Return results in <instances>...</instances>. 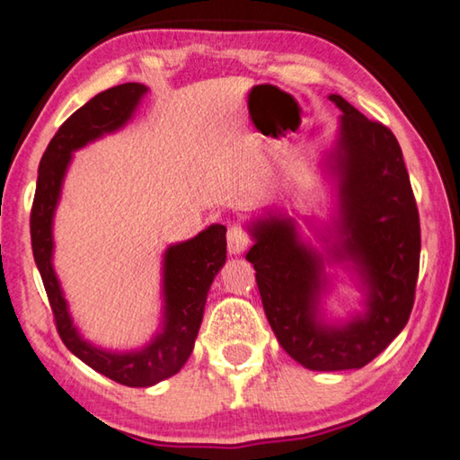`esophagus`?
I'll use <instances>...</instances> for the list:
<instances>
[{"label":"esophagus","instance_id":"34e87169","mask_svg":"<svg viewBox=\"0 0 460 460\" xmlns=\"http://www.w3.org/2000/svg\"><path fill=\"white\" fill-rule=\"evenodd\" d=\"M252 243V237H249V233L239 227V225H231L229 231H227V249L231 255H241L245 252V249Z\"/></svg>","mask_w":460,"mask_h":460}]
</instances>
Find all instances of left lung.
Listing matches in <instances>:
<instances>
[{
    "label": "left lung",
    "mask_w": 460,
    "mask_h": 460,
    "mask_svg": "<svg viewBox=\"0 0 460 460\" xmlns=\"http://www.w3.org/2000/svg\"><path fill=\"white\" fill-rule=\"evenodd\" d=\"M329 99L341 118L324 162L337 189L327 255L282 213L249 223L255 243L245 255L279 345L313 371L361 369L376 359L408 323L420 270V217L398 139L341 95ZM331 261H351L366 296V310L349 322L323 321Z\"/></svg>",
    "instance_id": "left-lung-1"
}]
</instances>
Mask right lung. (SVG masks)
<instances>
[{"label":"right lung","mask_w":460,"mask_h":460,"mask_svg":"<svg viewBox=\"0 0 460 460\" xmlns=\"http://www.w3.org/2000/svg\"><path fill=\"white\" fill-rule=\"evenodd\" d=\"M146 93V84H118L99 93L62 123L40 160L32 215H30L34 261L49 294L62 342L91 369L128 387H150L182 369L194 349L208 288L227 260L225 225H211L197 237L170 245L162 263V298H164L162 324L150 342L134 351H109L93 345L83 339L73 323L65 292L52 266V225L62 194V182L73 160V152L126 126Z\"/></svg>","instance_id":"1"}]
</instances>
